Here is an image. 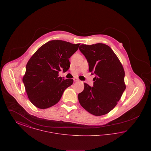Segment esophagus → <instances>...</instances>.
Listing matches in <instances>:
<instances>
[{
  "mask_svg": "<svg viewBox=\"0 0 151 151\" xmlns=\"http://www.w3.org/2000/svg\"><path fill=\"white\" fill-rule=\"evenodd\" d=\"M73 80H74L75 81H79L80 80H79V79H78V78H75L73 79Z\"/></svg>",
  "mask_w": 151,
  "mask_h": 151,
  "instance_id": "34e87169",
  "label": "esophagus"
}]
</instances>
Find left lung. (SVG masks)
Instances as JSON below:
<instances>
[{
	"label": "left lung",
	"instance_id": "1",
	"mask_svg": "<svg viewBox=\"0 0 151 151\" xmlns=\"http://www.w3.org/2000/svg\"><path fill=\"white\" fill-rule=\"evenodd\" d=\"M79 50L87 59L89 72L96 75L93 87L84 83V89L78 94L79 102L93 115L106 114L116 105L126 89L123 65L105 44H83Z\"/></svg>",
	"mask_w": 151,
	"mask_h": 151
}]
</instances>
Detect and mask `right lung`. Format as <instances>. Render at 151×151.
Masks as SVG:
<instances>
[{"mask_svg": "<svg viewBox=\"0 0 151 151\" xmlns=\"http://www.w3.org/2000/svg\"><path fill=\"white\" fill-rule=\"evenodd\" d=\"M80 43L52 40L41 46L30 58L22 78L30 101L37 108L47 109L57 104L73 79L59 76L70 66L69 58L78 50Z\"/></svg>", "mask_w": 151, "mask_h": 151, "instance_id": "right-lung-1", "label": "right lung"}]
</instances>
